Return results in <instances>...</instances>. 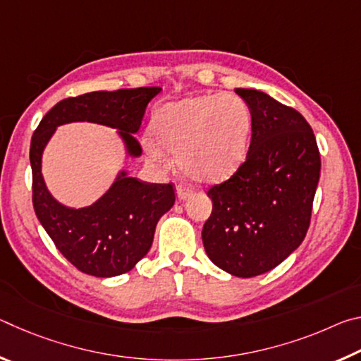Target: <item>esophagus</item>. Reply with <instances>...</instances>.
I'll use <instances>...</instances> for the list:
<instances>
[{
	"instance_id": "1",
	"label": "esophagus",
	"mask_w": 361,
	"mask_h": 361,
	"mask_svg": "<svg viewBox=\"0 0 361 361\" xmlns=\"http://www.w3.org/2000/svg\"><path fill=\"white\" fill-rule=\"evenodd\" d=\"M192 192H194V189L191 186H188L186 183H180V185L176 186V197H178L180 200L188 199Z\"/></svg>"
}]
</instances>
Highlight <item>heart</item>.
Listing matches in <instances>:
<instances>
[{"instance_id": "1", "label": "heart", "mask_w": 361, "mask_h": 361, "mask_svg": "<svg viewBox=\"0 0 361 361\" xmlns=\"http://www.w3.org/2000/svg\"><path fill=\"white\" fill-rule=\"evenodd\" d=\"M253 116L248 103L235 94H204L167 103L152 119L156 142H143L152 162L176 164L189 178L200 183L223 181L245 161Z\"/></svg>"}]
</instances>
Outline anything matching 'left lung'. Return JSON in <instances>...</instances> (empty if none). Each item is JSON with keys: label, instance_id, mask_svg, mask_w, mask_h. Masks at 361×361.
Wrapping results in <instances>:
<instances>
[{"label": "left lung", "instance_id": "8db88e82", "mask_svg": "<svg viewBox=\"0 0 361 361\" xmlns=\"http://www.w3.org/2000/svg\"><path fill=\"white\" fill-rule=\"evenodd\" d=\"M252 109L247 159L209 189L207 256L235 277L261 276L304 240L320 178V152L301 113L255 89H235Z\"/></svg>", "mask_w": 361, "mask_h": 361}]
</instances>
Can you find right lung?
Returning a JSON list of instances; mask_svg holds the SVG:
<instances>
[{
  "mask_svg": "<svg viewBox=\"0 0 361 361\" xmlns=\"http://www.w3.org/2000/svg\"><path fill=\"white\" fill-rule=\"evenodd\" d=\"M161 87L99 90L59 102L35 130L30 145L33 207L42 228L73 266L94 277L129 272L149 252L157 221L175 204L172 183L140 181L121 170L108 191L92 205L71 209L52 197L42 178L46 145L59 126L87 121L116 129L130 157L142 156L133 133L148 103Z\"/></svg>",
  "mask_w": 361,
  "mask_h": 361,
  "instance_id": "right-lung-1",
  "label": "right lung"
}]
</instances>
